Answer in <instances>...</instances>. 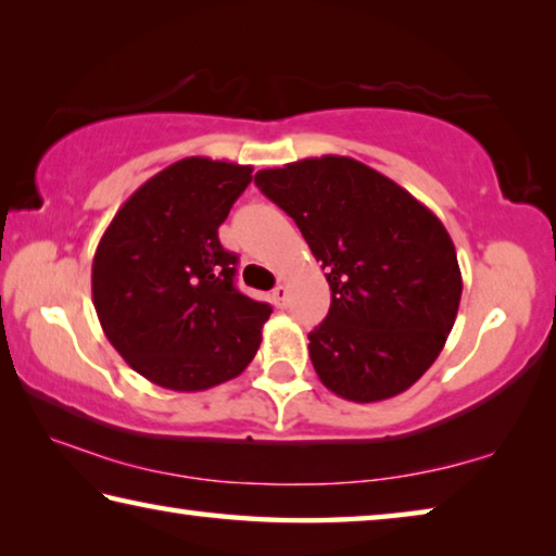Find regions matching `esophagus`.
Returning <instances> with one entry per match:
<instances>
[{"mask_svg":"<svg viewBox=\"0 0 556 556\" xmlns=\"http://www.w3.org/2000/svg\"><path fill=\"white\" fill-rule=\"evenodd\" d=\"M287 299H289V291L285 287H277L275 291H271V304L285 308L287 306Z\"/></svg>","mask_w":556,"mask_h":556,"instance_id":"obj_1","label":"esophagus"}]
</instances>
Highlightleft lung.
<instances>
[{
  "label": "left lung",
  "instance_id": "8db88e82",
  "mask_svg": "<svg viewBox=\"0 0 556 556\" xmlns=\"http://www.w3.org/2000/svg\"><path fill=\"white\" fill-rule=\"evenodd\" d=\"M255 184L294 218L326 269L331 308L308 333L318 380L351 402L409 390L444 348L464 289L444 225L351 156L262 168Z\"/></svg>",
  "mask_w": 556,
  "mask_h": 556
}]
</instances>
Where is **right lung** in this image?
<instances>
[{"instance_id": "right-lung-1", "label": "right lung", "mask_w": 556, "mask_h": 556, "mask_svg": "<svg viewBox=\"0 0 556 556\" xmlns=\"http://www.w3.org/2000/svg\"><path fill=\"white\" fill-rule=\"evenodd\" d=\"M252 166L188 156L129 195L92 260V304L131 370L174 392L228 382L255 357L271 314L235 287L218 228Z\"/></svg>"}]
</instances>
